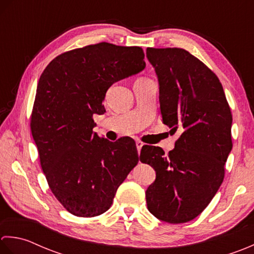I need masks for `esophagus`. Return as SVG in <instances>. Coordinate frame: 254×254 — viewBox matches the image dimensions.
Masks as SVG:
<instances>
[{
  "mask_svg": "<svg viewBox=\"0 0 254 254\" xmlns=\"http://www.w3.org/2000/svg\"><path fill=\"white\" fill-rule=\"evenodd\" d=\"M142 146H143V143H142L140 140H137V141H136V147H137L138 152H140V150H141Z\"/></svg>",
  "mask_w": 254,
  "mask_h": 254,
  "instance_id": "34e87169",
  "label": "esophagus"
}]
</instances>
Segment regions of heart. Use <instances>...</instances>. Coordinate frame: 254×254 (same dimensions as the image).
Instances as JSON below:
<instances>
[{"instance_id":"b5f03b06","label":"heart","mask_w":254,"mask_h":254,"mask_svg":"<svg viewBox=\"0 0 254 254\" xmlns=\"http://www.w3.org/2000/svg\"><path fill=\"white\" fill-rule=\"evenodd\" d=\"M146 81H150V80H148V79H139V80H137V82H146Z\"/></svg>"}]
</instances>
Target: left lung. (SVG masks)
Listing matches in <instances>:
<instances>
[{"instance_id":"left-lung-1","label":"left lung","mask_w":254,"mask_h":254,"mask_svg":"<svg viewBox=\"0 0 254 254\" xmlns=\"http://www.w3.org/2000/svg\"><path fill=\"white\" fill-rule=\"evenodd\" d=\"M147 58L158 75L163 124L182 130L168 154L141 149L140 161L156 171L147 206L160 220L183 224L206 208L224 181L232 115L218 77L189 51L147 48Z\"/></svg>"}]
</instances>
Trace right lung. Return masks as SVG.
<instances>
[{
  "label": "right lung",
  "mask_w": 254,
  "mask_h": 254,
  "mask_svg": "<svg viewBox=\"0 0 254 254\" xmlns=\"http://www.w3.org/2000/svg\"><path fill=\"white\" fill-rule=\"evenodd\" d=\"M143 58L140 47L100 43L59 55L40 75L30 129L51 192L72 215L110 209L139 161L131 139L111 142L93 132V115L104 114L113 83L144 69Z\"/></svg>",
  "instance_id": "1"
}]
</instances>
